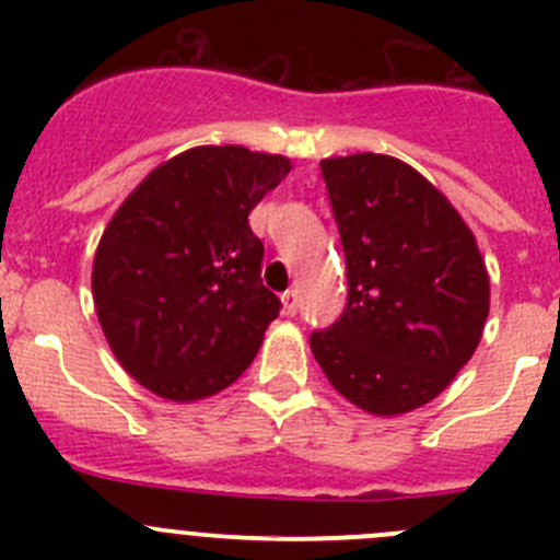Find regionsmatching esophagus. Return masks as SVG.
<instances>
[{"instance_id":"1","label":"esophagus","mask_w":560,"mask_h":560,"mask_svg":"<svg viewBox=\"0 0 560 560\" xmlns=\"http://www.w3.org/2000/svg\"><path fill=\"white\" fill-rule=\"evenodd\" d=\"M281 303H284L287 316H295L298 308H301V295H298V290H287L284 295H281Z\"/></svg>"}]
</instances>
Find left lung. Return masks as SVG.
I'll use <instances>...</instances> for the list:
<instances>
[{"instance_id": "8db88e82", "label": "left lung", "mask_w": 560, "mask_h": 560, "mask_svg": "<svg viewBox=\"0 0 560 560\" xmlns=\"http://www.w3.org/2000/svg\"><path fill=\"white\" fill-rule=\"evenodd\" d=\"M347 259V306L312 352L371 415L436 398L471 360L490 308L477 241L447 197L385 154L319 162Z\"/></svg>"}]
</instances>
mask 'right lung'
I'll list each match as a JSON object with an SVG mask.
<instances>
[{
	"label": "right lung",
	"instance_id": "1",
	"mask_svg": "<svg viewBox=\"0 0 560 560\" xmlns=\"http://www.w3.org/2000/svg\"><path fill=\"white\" fill-rule=\"evenodd\" d=\"M290 160L197 145L156 167L110 219L92 292L118 363L151 393L208 398L233 385L281 312L262 284L248 213Z\"/></svg>",
	"mask_w": 560,
	"mask_h": 560
}]
</instances>
